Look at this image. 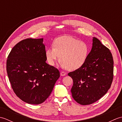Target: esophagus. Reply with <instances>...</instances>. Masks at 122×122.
<instances>
[{"mask_svg": "<svg viewBox=\"0 0 122 122\" xmlns=\"http://www.w3.org/2000/svg\"><path fill=\"white\" fill-rule=\"evenodd\" d=\"M66 74V72H64L62 71V72H60V75H61V76H65Z\"/></svg>", "mask_w": 122, "mask_h": 122, "instance_id": "esophagus-1", "label": "esophagus"}]
</instances>
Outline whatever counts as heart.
Returning <instances> with one entry per match:
<instances>
[{
    "mask_svg": "<svg viewBox=\"0 0 122 122\" xmlns=\"http://www.w3.org/2000/svg\"><path fill=\"white\" fill-rule=\"evenodd\" d=\"M89 52L87 44L71 37L64 36L57 38L54 42V47L46 51L48 63L54 66L56 61H61L60 66L69 70H76L83 65Z\"/></svg>",
    "mask_w": 122,
    "mask_h": 122,
    "instance_id": "obj_1",
    "label": "heart"
}]
</instances>
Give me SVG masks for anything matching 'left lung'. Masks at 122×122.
Instances as JSON below:
<instances>
[{
  "instance_id": "8db88e82",
  "label": "left lung",
  "mask_w": 122,
  "mask_h": 122,
  "mask_svg": "<svg viewBox=\"0 0 122 122\" xmlns=\"http://www.w3.org/2000/svg\"><path fill=\"white\" fill-rule=\"evenodd\" d=\"M73 79L72 97L81 105L92 104L103 97L113 78V59L109 49L95 37L91 50L81 68L70 72Z\"/></svg>"
}]
</instances>
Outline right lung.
I'll use <instances>...</instances> for the list:
<instances>
[{
	"instance_id": "1",
	"label": "right lung",
	"mask_w": 122,
	"mask_h": 122,
	"mask_svg": "<svg viewBox=\"0 0 122 122\" xmlns=\"http://www.w3.org/2000/svg\"><path fill=\"white\" fill-rule=\"evenodd\" d=\"M43 39H27L15 45L8 56L7 72L15 94L25 102L39 104L50 95L60 77L46 63Z\"/></svg>"
}]
</instances>
